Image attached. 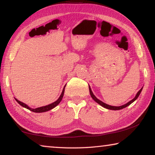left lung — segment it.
<instances>
[{
  "label": "left lung",
  "instance_id": "left-lung-1",
  "mask_svg": "<svg viewBox=\"0 0 155 155\" xmlns=\"http://www.w3.org/2000/svg\"><path fill=\"white\" fill-rule=\"evenodd\" d=\"M89 90H90V95H91V98H93V100H94V101H96L97 103H98V104H100V105H101L102 107H104V108L108 109H110V110H120V109H122L125 108V107H128V105H130V104L131 103H133V102H134V101H135V100L138 98L139 96H140L141 91V90H142V88H141V90H140V91H139L137 93V94H136V96H135V97L134 98H133V100H131L130 101L128 102V103H127V104H124V105L120 106V107L111 106V105H109V104H105V103H104L103 102H102L101 101H100V100H98V98H96V97L94 95V94H93V92H92V91H91V88H90V86H89Z\"/></svg>",
  "mask_w": 155,
  "mask_h": 155
}]
</instances>
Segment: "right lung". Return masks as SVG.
Wrapping results in <instances>:
<instances>
[{"instance_id":"obj_1","label":"right lung","mask_w":155,"mask_h":155,"mask_svg":"<svg viewBox=\"0 0 155 155\" xmlns=\"http://www.w3.org/2000/svg\"><path fill=\"white\" fill-rule=\"evenodd\" d=\"M65 85L64 86V89H63V91L61 92V94L60 95L59 98L55 102H54V103H52L50 104H48V105L46 106H44V107H38V108H36V109H31V107H28L27 104H25L24 103H22V102H21L20 101H18L16 98L15 99V101L18 102V103H19L21 106L25 107V108L27 109L28 110H30V111H33V112H35V113H42V112H46V111H48L49 110H51L52 109H53L56 106L58 105V104L60 103V102L61 101V100L63 98V96H64V91H65Z\"/></svg>"}]
</instances>
